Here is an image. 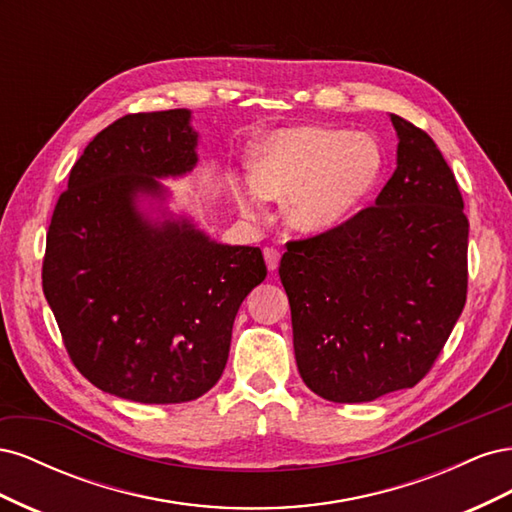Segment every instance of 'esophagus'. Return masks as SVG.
I'll list each match as a JSON object with an SVG mask.
<instances>
[{
	"label": "esophagus",
	"instance_id": "1",
	"mask_svg": "<svg viewBox=\"0 0 512 512\" xmlns=\"http://www.w3.org/2000/svg\"><path fill=\"white\" fill-rule=\"evenodd\" d=\"M265 262H267V269L273 273L277 269V265H280V252L273 250V247H267V250H265Z\"/></svg>",
	"mask_w": 512,
	"mask_h": 512
}]
</instances>
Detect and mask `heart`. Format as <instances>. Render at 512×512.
<instances>
[{"instance_id": "heart-1", "label": "heart", "mask_w": 512, "mask_h": 512, "mask_svg": "<svg viewBox=\"0 0 512 512\" xmlns=\"http://www.w3.org/2000/svg\"><path fill=\"white\" fill-rule=\"evenodd\" d=\"M384 151L374 136L320 126L280 130L254 151L252 181L237 188L243 213L256 215L260 196L286 198V220L301 232L344 224L376 190Z\"/></svg>"}]
</instances>
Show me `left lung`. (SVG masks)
I'll return each mask as SVG.
<instances>
[{
  "label": "left lung",
  "instance_id": "obj_1",
  "mask_svg": "<svg viewBox=\"0 0 512 512\" xmlns=\"http://www.w3.org/2000/svg\"><path fill=\"white\" fill-rule=\"evenodd\" d=\"M397 168L344 224L290 241L280 277L303 382L335 404L412 389L468 294V218L431 136L399 115Z\"/></svg>",
  "mask_w": 512,
  "mask_h": 512
}]
</instances>
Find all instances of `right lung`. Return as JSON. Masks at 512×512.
Returning <instances> with one entry per match:
<instances>
[{
  "label": "right lung",
  "instance_id": "obj_1",
  "mask_svg": "<svg viewBox=\"0 0 512 512\" xmlns=\"http://www.w3.org/2000/svg\"><path fill=\"white\" fill-rule=\"evenodd\" d=\"M196 141L185 108L117 119L72 166L46 232L42 290L74 367L138 404L205 395L243 299L267 277L260 247L138 211V194L164 198L160 177L190 173Z\"/></svg>",
  "mask_w": 512,
  "mask_h": 512
}]
</instances>
